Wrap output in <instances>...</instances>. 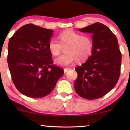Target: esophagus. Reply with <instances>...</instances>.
<instances>
[{"instance_id": "obj_1", "label": "esophagus", "mask_w": 130, "mask_h": 130, "mask_svg": "<svg viewBox=\"0 0 130 130\" xmlns=\"http://www.w3.org/2000/svg\"><path fill=\"white\" fill-rule=\"evenodd\" d=\"M70 70V69H66V68H65V69H64V73H66L67 72H68L69 70Z\"/></svg>"}]
</instances>
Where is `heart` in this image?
<instances>
[{"mask_svg": "<svg viewBox=\"0 0 130 130\" xmlns=\"http://www.w3.org/2000/svg\"><path fill=\"white\" fill-rule=\"evenodd\" d=\"M59 38L61 44L55 38H51L48 42V48L54 56L59 54L63 47H67L65 50L66 54L55 58V64L63 67L69 66L73 64L77 58L83 61L92 54L93 42L90 37L82 36L81 34L69 30L60 34Z\"/></svg>", "mask_w": 130, "mask_h": 130, "instance_id": "b5f03b06", "label": "heart"}]
</instances>
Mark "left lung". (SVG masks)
I'll use <instances>...</instances> for the list:
<instances>
[{"mask_svg":"<svg viewBox=\"0 0 130 130\" xmlns=\"http://www.w3.org/2000/svg\"><path fill=\"white\" fill-rule=\"evenodd\" d=\"M78 29L92 34L93 48L88 60L75 69L74 89L83 98H100L114 88L120 77L121 54L118 40L108 26L99 22Z\"/></svg>","mask_w":130,"mask_h":130,"instance_id":"8db88e82","label":"left lung"}]
</instances>
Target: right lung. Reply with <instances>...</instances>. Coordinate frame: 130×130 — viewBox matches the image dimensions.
I'll list each match as a JSON object with an SVG mask.
<instances>
[{"instance_id": "right-lung-1", "label": "right lung", "mask_w": 130, "mask_h": 130, "mask_svg": "<svg viewBox=\"0 0 130 130\" xmlns=\"http://www.w3.org/2000/svg\"><path fill=\"white\" fill-rule=\"evenodd\" d=\"M53 32L26 24L9 41L8 63L12 81L26 96L37 98L48 95L64 74L63 69L53 64L48 42Z\"/></svg>"}]
</instances>
